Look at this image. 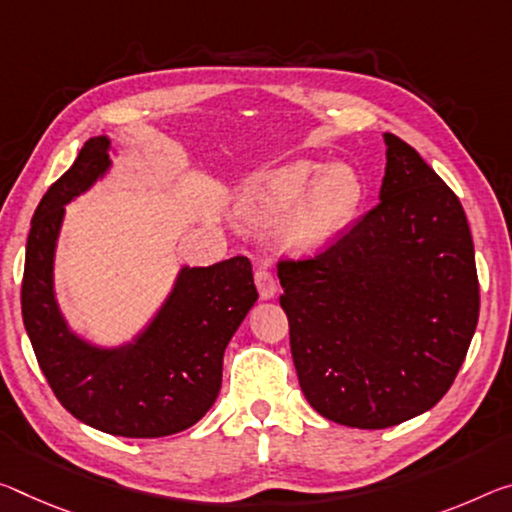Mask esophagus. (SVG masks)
Wrapping results in <instances>:
<instances>
[{
	"label": "esophagus",
	"instance_id": "esophagus-1",
	"mask_svg": "<svg viewBox=\"0 0 512 512\" xmlns=\"http://www.w3.org/2000/svg\"><path fill=\"white\" fill-rule=\"evenodd\" d=\"M255 285L259 291V298H264V300L273 298L275 291H278V280H275V275L269 269L255 271Z\"/></svg>",
	"mask_w": 512,
	"mask_h": 512
}]
</instances>
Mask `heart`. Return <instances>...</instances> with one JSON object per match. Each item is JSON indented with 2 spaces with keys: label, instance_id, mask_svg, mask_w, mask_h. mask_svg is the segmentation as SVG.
Here are the masks:
<instances>
[{
  "label": "heart",
  "instance_id": "b5f03b06",
  "mask_svg": "<svg viewBox=\"0 0 512 512\" xmlns=\"http://www.w3.org/2000/svg\"><path fill=\"white\" fill-rule=\"evenodd\" d=\"M316 169L319 164L314 161H294L250 177L241 189L239 214L253 225H273L296 206L282 232L287 246H328L358 212L362 182L348 164H330L319 174Z\"/></svg>",
  "mask_w": 512,
  "mask_h": 512
}]
</instances>
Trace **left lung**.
Listing matches in <instances>:
<instances>
[{
  "mask_svg": "<svg viewBox=\"0 0 512 512\" xmlns=\"http://www.w3.org/2000/svg\"><path fill=\"white\" fill-rule=\"evenodd\" d=\"M380 202L310 259H280L291 358L312 408L389 428L449 392L478 323L474 241L460 200L385 134Z\"/></svg>",
  "mask_w": 512,
  "mask_h": 512,
  "instance_id": "1",
  "label": "left lung"
}]
</instances>
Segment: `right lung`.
<instances>
[{
  "instance_id": "1",
  "label": "right lung",
  "mask_w": 512,
  "mask_h": 512,
  "mask_svg": "<svg viewBox=\"0 0 512 512\" xmlns=\"http://www.w3.org/2000/svg\"><path fill=\"white\" fill-rule=\"evenodd\" d=\"M111 141L88 139L40 200L27 239L22 319L56 399L72 417L120 437H166L207 415L223 380L225 346L257 300L248 257L182 266L154 319L116 348L70 330L54 296V253L66 205L111 168Z\"/></svg>"
}]
</instances>
